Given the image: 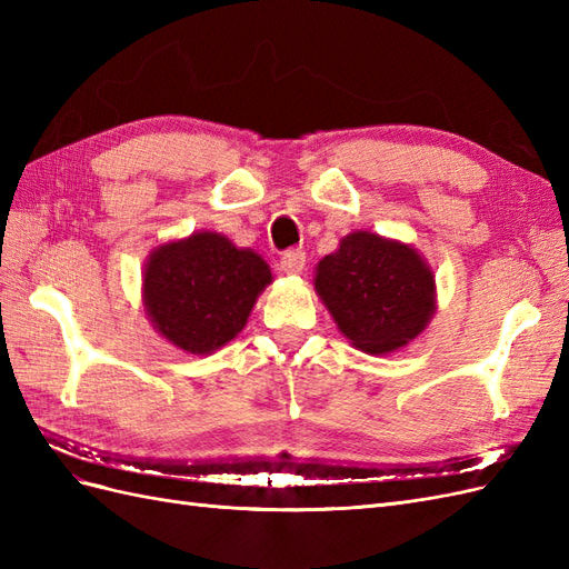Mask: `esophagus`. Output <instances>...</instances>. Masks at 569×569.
Returning <instances> with one entry per match:
<instances>
[{
	"label": "esophagus",
	"mask_w": 569,
	"mask_h": 569,
	"mask_svg": "<svg viewBox=\"0 0 569 569\" xmlns=\"http://www.w3.org/2000/svg\"><path fill=\"white\" fill-rule=\"evenodd\" d=\"M303 266H306V253L301 249H289L280 258V268L287 274H299L303 270Z\"/></svg>",
	"instance_id": "esophagus-1"
}]
</instances>
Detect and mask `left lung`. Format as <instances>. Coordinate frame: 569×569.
Returning <instances> with one entry per match:
<instances>
[{"label":"left lung","instance_id":"obj_1","mask_svg":"<svg viewBox=\"0 0 569 569\" xmlns=\"http://www.w3.org/2000/svg\"><path fill=\"white\" fill-rule=\"evenodd\" d=\"M316 291L356 349L380 356L416 339L437 311L435 272L403 242L351 232L316 268Z\"/></svg>","mask_w":569,"mask_h":569}]
</instances>
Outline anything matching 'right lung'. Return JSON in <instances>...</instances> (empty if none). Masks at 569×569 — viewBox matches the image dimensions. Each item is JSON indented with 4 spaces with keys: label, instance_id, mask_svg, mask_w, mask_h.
Here are the masks:
<instances>
[{
    "label": "right lung",
    "instance_id": "right-lung-1",
    "mask_svg": "<svg viewBox=\"0 0 569 569\" xmlns=\"http://www.w3.org/2000/svg\"><path fill=\"white\" fill-rule=\"evenodd\" d=\"M268 263L218 232H194L153 249L144 263V311L173 347L206 356L244 330Z\"/></svg>",
    "mask_w": 569,
    "mask_h": 569
}]
</instances>
